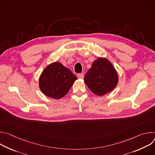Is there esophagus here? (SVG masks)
Segmentation results:
<instances>
[{
    "label": "esophagus",
    "mask_w": 155,
    "mask_h": 155,
    "mask_svg": "<svg viewBox=\"0 0 155 155\" xmlns=\"http://www.w3.org/2000/svg\"><path fill=\"white\" fill-rule=\"evenodd\" d=\"M77 77L80 79H83L84 78V75L83 74H78Z\"/></svg>",
    "instance_id": "1"
}]
</instances>
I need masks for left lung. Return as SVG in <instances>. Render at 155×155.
Instances as JSON below:
<instances>
[{"mask_svg": "<svg viewBox=\"0 0 155 155\" xmlns=\"http://www.w3.org/2000/svg\"><path fill=\"white\" fill-rule=\"evenodd\" d=\"M118 80V73L113 64L107 58L101 57L93 62L84 77L86 84L98 96L112 91Z\"/></svg>", "mask_w": 155, "mask_h": 155, "instance_id": "obj_1", "label": "left lung"}]
</instances>
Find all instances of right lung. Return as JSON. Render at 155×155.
<instances>
[{"label":"right lung","instance_id":"add662e5","mask_svg":"<svg viewBox=\"0 0 155 155\" xmlns=\"http://www.w3.org/2000/svg\"><path fill=\"white\" fill-rule=\"evenodd\" d=\"M77 77L61 63L54 62L43 70L39 77V87L47 97L59 99L69 91Z\"/></svg>","mask_w":155,"mask_h":155}]
</instances>
